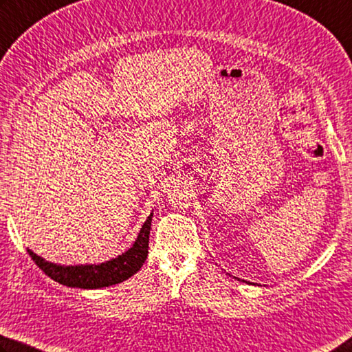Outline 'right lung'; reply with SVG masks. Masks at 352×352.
Segmentation results:
<instances>
[{
  "label": "right lung",
  "mask_w": 352,
  "mask_h": 352,
  "mask_svg": "<svg viewBox=\"0 0 352 352\" xmlns=\"http://www.w3.org/2000/svg\"><path fill=\"white\" fill-rule=\"evenodd\" d=\"M151 220L152 214L144 221L138 237L133 246L124 254L118 255L101 265H85V266H61L49 263L41 257H38L28 249L35 265L55 282H58L69 287H82V289H97V287H106L124 282L133 274L140 271L144 260L148 258L149 249V234H151Z\"/></svg>",
  "instance_id": "obj_1"
}]
</instances>
